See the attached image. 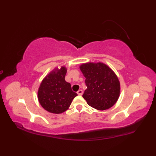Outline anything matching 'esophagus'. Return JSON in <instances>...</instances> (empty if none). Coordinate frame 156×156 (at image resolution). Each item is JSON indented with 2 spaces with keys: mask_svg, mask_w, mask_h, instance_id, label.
<instances>
[{
  "mask_svg": "<svg viewBox=\"0 0 156 156\" xmlns=\"http://www.w3.org/2000/svg\"><path fill=\"white\" fill-rule=\"evenodd\" d=\"M83 92L82 90H79L77 91V94H78V95H79V96H81L82 94H83Z\"/></svg>",
  "mask_w": 156,
  "mask_h": 156,
  "instance_id": "esophagus-1",
  "label": "esophagus"
}]
</instances>
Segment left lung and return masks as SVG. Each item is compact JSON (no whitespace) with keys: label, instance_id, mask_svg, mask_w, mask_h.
Segmentation results:
<instances>
[{"label":"left lung","instance_id":"obj_1","mask_svg":"<svg viewBox=\"0 0 156 156\" xmlns=\"http://www.w3.org/2000/svg\"><path fill=\"white\" fill-rule=\"evenodd\" d=\"M85 77L87 88L83 97L90 107L106 110L114 105L120 96L119 80L115 72L103 63H86L80 66Z\"/></svg>","mask_w":156,"mask_h":156}]
</instances>
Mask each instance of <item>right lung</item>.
<instances>
[{
	"label": "right lung",
	"mask_w": 156,
	"mask_h": 156,
	"mask_svg": "<svg viewBox=\"0 0 156 156\" xmlns=\"http://www.w3.org/2000/svg\"><path fill=\"white\" fill-rule=\"evenodd\" d=\"M66 72L65 67L52 71L40 84L37 92L38 100L42 107L48 112L55 114L62 113L77 96L72 90L70 83L65 81Z\"/></svg>",
	"instance_id": "obj_1"
}]
</instances>
